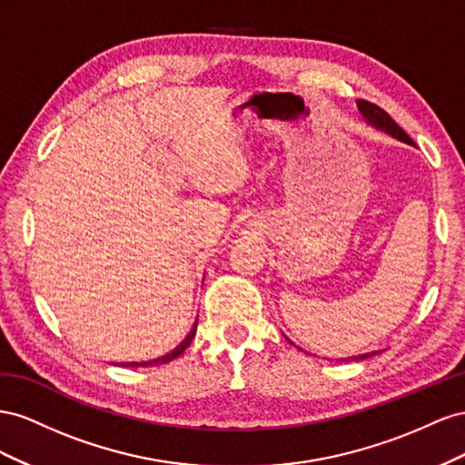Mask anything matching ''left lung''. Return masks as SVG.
Segmentation results:
<instances>
[{"label":"left lung","instance_id":"1","mask_svg":"<svg viewBox=\"0 0 465 465\" xmlns=\"http://www.w3.org/2000/svg\"><path fill=\"white\" fill-rule=\"evenodd\" d=\"M356 104H358V109H361V113L364 114L366 121L372 124V126H376V128H380L383 132H388V134H391L397 140L407 142V143H415L413 140H411V136L407 134V132L400 124H397L386 111H383L381 107H378V104L370 103V101H364V99H358ZM370 354H376V352H370ZM370 354H362V356H358V358H368ZM347 361H354V358H347Z\"/></svg>","mask_w":465,"mask_h":465}]
</instances>
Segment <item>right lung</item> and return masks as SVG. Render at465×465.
Here are the masks:
<instances>
[{
	"mask_svg": "<svg viewBox=\"0 0 465 465\" xmlns=\"http://www.w3.org/2000/svg\"><path fill=\"white\" fill-rule=\"evenodd\" d=\"M196 323L198 322H194V325H193V329H191V333L184 337V341L179 344L177 349H173L171 352H167L165 356H162V358H155V361H148V362H142V364H138V362H126V364H123V366H128V368H134V366H157V364H165V362H171L173 361V358H177L179 354H183L184 352V349L189 347L191 344V341L194 339V333H196Z\"/></svg>",
	"mask_w": 465,
	"mask_h": 465,
	"instance_id": "add662e5",
	"label": "right lung"
}]
</instances>
